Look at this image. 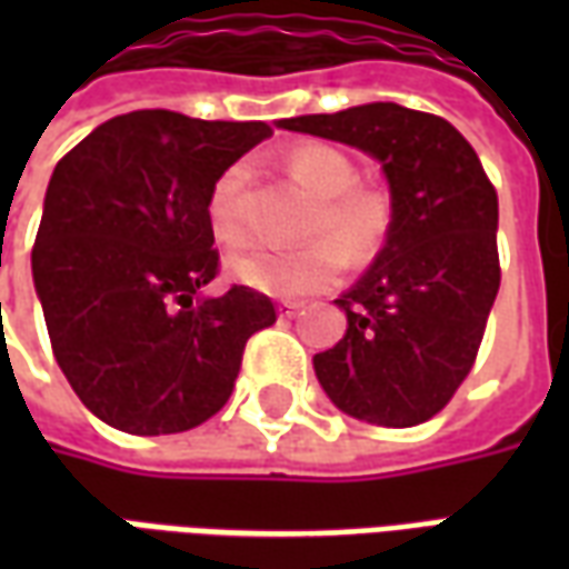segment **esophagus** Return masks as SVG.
<instances>
[{"mask_svg": "<svg viewBox=\"0 0 569 569\" xmlns=\"http://www.w3.org/2000/svg\"><path fill=\"white\" fill-rule=\"evenodd\" d=\"M298 310H301V305H298V301H283V305H280V317H283V320H292Z\"/></svg>", "mask_w": 569, "mask_h": 569, "instance_id": "1", "label": "esophagus"}]
</instances>
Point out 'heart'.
<instances>
[{
    "instance_id": "1",
    "label": "heart",
    "mask_w": 569,
    "mask_h": 569,
    "mask_svg": "<svg viewBox=\"0 0 569 569\" xmlns=\"http://www.w3.org/2000/svg\"><path fill=\"white\" fill-rule=\"evenodd\" d=\"M286 173L313 198L301 247H252L228 259V273L240 286L273 298H298L332 286L345 259L369 264L381 256L396 228V194L383 182H359L357 163L345 151L310 142L286 154ZM247 163H231L216 176L207 194V224L222 247H237L247 228L240 194L247 188Z\"/></svg>"
}]
</instances>
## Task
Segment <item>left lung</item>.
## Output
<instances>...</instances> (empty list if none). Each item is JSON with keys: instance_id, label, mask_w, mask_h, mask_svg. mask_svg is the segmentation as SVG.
<instances>
[{"instance_id": "obj_1", "label": "left lung", "mask_w": 569, "mask_h": 569, "mask_svg": "<svg viewBox=\"0 0 569 569\" xmlns=\"http://www.w3.org/2000/svg\"><path fill=\"white\" fill-rule=\"evenodd\" d=\"M378 158L396 194V228L371 268L335 305L347 332L313 357L345 415L418 427L451 402L485 338L500 289L497 188L445 118L396 103L277 121Z\"/></svg>"}]
</instances>
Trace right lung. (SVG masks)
Returning a JSON list of instances; mask_svg holds the SVG:
<instances>
[{"label":"right lung","instance_id":"1","mask_svg":"<svg viewBox=\"0 0 569 569\" xmlns=\"http://www.w3.org/2000/svg\"><path fill=\"white\" fill-rule=\"evenodd\" d=\"M271 133L264 121L140 109L57 161L32 280L57 366L109 427H200L228 402L249 338L277 322L271 298L249 286L198 298L219 273L210 186Z\"/></svg>","mask_w":569,"mask_h":569}]
</instances>
